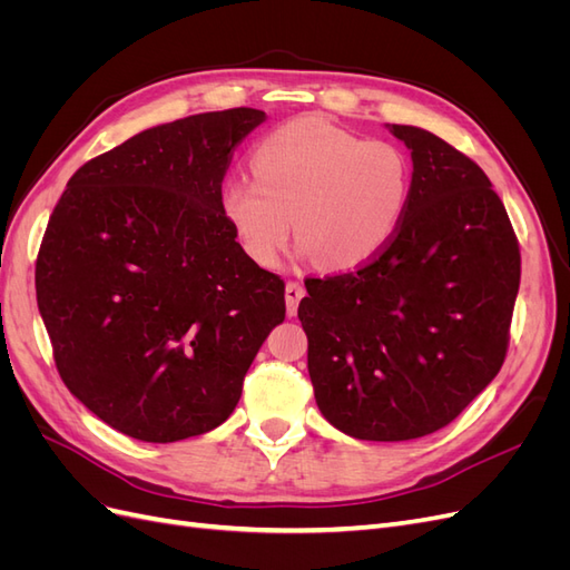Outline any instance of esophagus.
Returning a JSON list of instances; mask_svg holds the SVG:
<instances>
[{
  "instance_id": "1",
  "label": "esophagus",
  "mask_w": 570,
  "mask_h": 570,
  "mask_svg": "<svg viewBox=\"0 0 570 570\" xmlns=\"http://www.w3.org/2000/svg\"><path fill=\"white\" fill-rule=\"evenodd\" d=\"M306 295V289L302 287V283L297 281H287L285 285V304H287V316H295L297 314V306L299 299Z\"/></svg>"
}]
</instances>
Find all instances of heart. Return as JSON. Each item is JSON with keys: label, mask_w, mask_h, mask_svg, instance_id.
I'll return each instance as SVG.
<instances>
[{"label": "heart", "mask_w": 570, "mask_h": 570, "mask_svg": "<svg viewBox=\"0 0 570 570\" xmlns=\"http://www.w3.org/2000/svg\"><path fill=\"white\" fill-rule=\"evenodd\" d=\"M254 178L220 189V209L258 266H278L295 220L297 245L323 271L368 264L404 216L411 166L385 140H364L316 116L268 132L252 151Z\"/></svg>", "instance_id": "heart-1"}]
</instances>
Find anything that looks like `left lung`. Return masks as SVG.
Listing matches in <instances>:
<instances>
[{
	"label": "left lung",
	"instance_id": "8db88e82",
	"mask_svg": "<svg viewBox=\"0 0 570 570\" xmlns=\"http://www.w3.org/2000/svg\"><path fill=\"white\" fill-rule=\"evenodd\" d=\"M392 132L413 161L400 228L368 264L304 283L297 312L321 413L373 442L435 433L492 383L521 285L485 170L423 128Z\"/></svg>",
	"mask_w": 570,
	"mask_h": 570
}]
</instances>
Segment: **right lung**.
<instances>
[{
    "mask_svg": "<svg viewBox=\"0 0 570 570\" xmlns=\"http://www.w3.org/2000/svg\"><path fill=\"white\" fill-rule=\"evenodd\" d=\"M249 107L149 128L82 164L49 216L38 306L63 385L118 433L178 442L226 421L285 283L235 243L220 185Z\"/></svg>",
    "mask_w": 570,
    "mask_h": 570,
    "instance_id": "obj_1",
    "label": "right lung"
}]
</instances>
